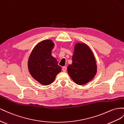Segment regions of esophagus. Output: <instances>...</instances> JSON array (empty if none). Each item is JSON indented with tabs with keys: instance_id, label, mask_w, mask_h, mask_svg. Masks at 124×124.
<instances>
[{
	"instance_id": "34e87169",
	"label": "esophagus",
	"mask_w": 124,
	"mask_h": 124,
	"mask_svg": "<svg viewBox=\"0 0 124 124\" xmlns=\"http://www.w3.org/2000/svg\"><path fill=\"white\" fill-rule=\"evenodd\" d=\"M62 70L64 72H65L66 71V66H63L62 68Z\"/></svg>"
}]
</instances>
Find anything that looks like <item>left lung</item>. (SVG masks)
Masks as SVG:
<instances>
[{"label":"left lung","mask_w":124,"mask_h":124,"mask_svg":"<svg viewBox=\"0 0 124 124\" xmlns=\"http://www.w3.org/2000/svg\"><path fill=\"white\" fill-rule=\"evenodd\" d=\"M72 63L68 66L69 76L76 84L83 85L93 79L97 72L96 60L90 47L84 42L74 46Z\"/></svg>","instance_id":"1"}]
</instances>
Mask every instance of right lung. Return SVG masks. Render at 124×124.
<instances>
[{"label": "right lung", "mask_w": 124, "mask_h": 124, "mask_svg": "<svg viewBox=\"0 0 124 124\" xmlns=\"http://www.w3.org/2000/svg\"><path fill=\"white\" fill-rule=\"evenodd\" d=\"M54 44L51 39L42 40L35 46L30 55L27 66L33 77L42 85L54 82L56 76L61 71L56 58L51 55Z\"/></svg>", "instance_id": "obj_1"}]
</instances>
